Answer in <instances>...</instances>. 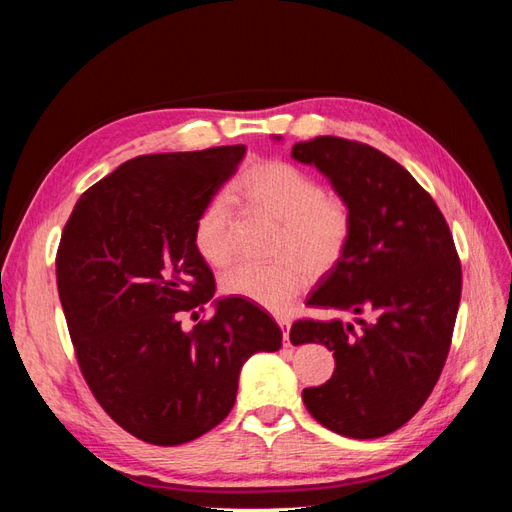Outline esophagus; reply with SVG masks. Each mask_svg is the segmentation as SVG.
<instances>
[{"mask_svg": "<svg viewBox=\"0 0 512 512\" xmlns=\"http://www.w3.org/2000/svg\"><path fill=\"white\" fill-rule=\"evenodd\" d=\"M275 320H277V324H280L282 331H284V346L288 348L290 346V320L286 316H277Z\"/></svg>", "mask_w": 512, "mask_h": 512, "instance_id": "34e87169", "label": "esophagus"}]
</instances>
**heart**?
<instances>
[{
	"label": "heart",
	"mask_w": 512,
	"mask_h": 512,
	"mask_svg": "<svg viewBox=\"0 0 512 512\" xmlns=\"http://www.w3.org/2000/svg\"><path fill=\"white\" fill-rule=\"evenodd\" d=\"M228 198L280 224L271 267L239 265L222 277V290L252 301L269 312H284L309 284V273L322 275L344 258L354 211L339 192L322 190L318 179L286 160H258L232 181ZM194 245L209 267L224 269L235 256L232 211L224 196L213 198L194 224Z\"/></svg>",
	"instance_id": "b5f03b06"
}]
</instances>
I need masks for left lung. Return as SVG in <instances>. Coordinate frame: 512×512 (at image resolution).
<instances>
[{"instance_id": "obj_1", "label": "left lung", "mask_w": 512, "mask_h": 512, "mask_svg": "<svg viewBox=\"0 0 512 512\" xmlns=\"http://www.w3.org/2000/svg\"><path fill=\"white\" fill-rule=\"evenodd\" d=\"M292 158L316 166L354 211L348 250L307 305L356 324L307 318L290 329L294 346L335 356L331 380L303 391L305 408L339 436L374 440L406 425L442 374L461 299L453 235L408 170L374 147L318 136Z\"/></svg>"}]
</instances>
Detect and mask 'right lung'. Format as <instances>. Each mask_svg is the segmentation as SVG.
<instances>
[{"mask_svg":"<svg viewBox=\"0 0 512 512\" xmlns=\"http://www.w3.org/2000/svg\"><path fill=\"white\" fill-rule=\"evenodd\" d=\"M245 145L151 153L123 162L76 200L55 258L57 290L91 393L138 440L177 446L220 425L243 363L282 348L256 303L213 301L215 280L194 224L237 173Z\"/></svg>","mask_w":512,"mask_h":512,"instance_id":"add662e5","label":"right lung"}]
</instances>
